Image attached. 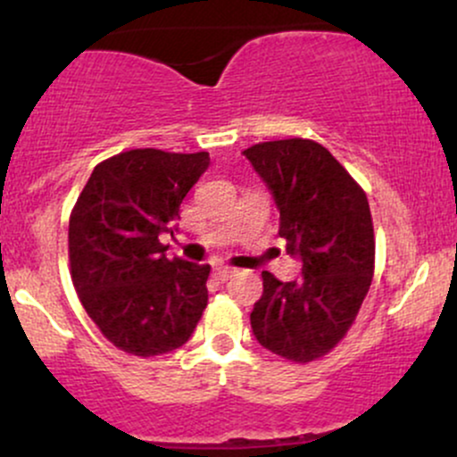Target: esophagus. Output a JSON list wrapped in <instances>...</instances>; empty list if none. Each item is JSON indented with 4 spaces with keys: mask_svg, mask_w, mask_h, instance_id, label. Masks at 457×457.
Listing matches in <instances>:
<instances>
[{
    "mask_svg": "<svg viewBox=\"0 0 457 457\" xmlns=\"http://www.w3.org/2000/svg\"><path fill=\"white\" fill-rule=\"evenodd\" d=\"M234 272H236V269H232V266H217V269H214V277H217L219 281H225V279H229Z\"/></svg>",
    "mask_w": 457,
    "mask_h": 457,
    "instance_id": "obj_1",
    "label": "esophagus"
}]
</instances>
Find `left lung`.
Listing matches in <instances>:
<instances>
[{
    "instance_id": "8db88e82",
    "label": "left lung",
    "mask_w": 457,
    "mask_h": 457,
    "mask_svg": "<svg viewBox=\"0 0 457 457\" xmlns=\"http://www.w3.org/2000/svg\"><path fill=\"white\" fill-rule=\"evenodd\" d=\"M270 188L287 253L303 262L296 281L262 272L251 312L255 339L283 359L312 363L345 337L374 277L376 240L359 182L312 139H279L245 150Z\"/></svg>"
}]
</instances>
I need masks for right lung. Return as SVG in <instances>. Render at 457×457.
<instances>
[{"mask_svg":"<svg viewBox=\"0 0 457 457\" xmlns=\"http://www.w3.org/2000/svg\"><path fill=\"white\" fill-rule=\"evenodd\" d=\"M211 165L208 152H120L94 167L68 223L79 301L115 348L159 356L180 348L208 305L211 266L167 260L180 204Z\"/></svg>","mask_w":457,"mask_h":457,"instance_id":"1","label":"right lung"}]
</instances>
